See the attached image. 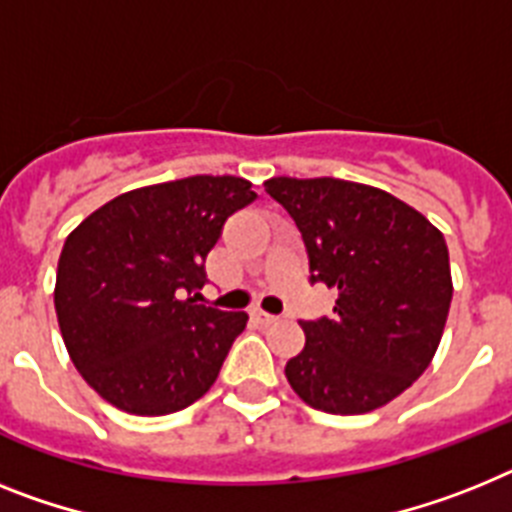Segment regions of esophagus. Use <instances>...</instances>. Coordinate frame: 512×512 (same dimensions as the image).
I'll return each instance as SVG.
<instances>
[{
	"mask_svg": "<svg viewBox=\"0 0 512 512\" xmlns=\"http://www.w3.org/2000/svg\"><path fill=\"white\" fill-rule=\"evenodd\" d=\"M252 320H255L257 325H273L278 317L270 315V312H265V309H252Z\"/></svg>",
	"mask_w": 512,
	"mask_h": 512,
	"instance_id": "1",
	"label": "esophagus"
}]
</instances>
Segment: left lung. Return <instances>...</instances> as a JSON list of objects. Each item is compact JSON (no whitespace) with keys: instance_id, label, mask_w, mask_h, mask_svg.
<instances>
[{"instance_id":"left-lung-1","label":"left lung","mask_w":512,"mask_h":512,"mask_svg":"<svg viewBox=\"0 0 512 512\" xmlns=\"http://www.w3.org/2000/svg\"><path fill=\"white\" fill-rule=\"evenodd\" d=\"M265 192L304 236L312 281L338 291L333 317L302 322L286 377L307 406L367 414L422 377L440 346L453 278L445 236L416 208L369 184L273 176Z\"/></svg>"}]
</instances>
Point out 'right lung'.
I'll return each mask as SVG.
<instances>
[{
  "label": "right lung",
  "mask_w": 512,
  "mask_h": 512,
  "mask_svg": "<svg viewBox=\"0 0 512 512\" xmlns=\"http://www.w3.org/2000/svg\"><path fill=\"white\" fill-rule=\"evenodd\" d=\"M255 197L242 176H187L124 192L70 231L54 307L72 364L103 401L163 416L208 393L249 315L197 304L203 263Z\"/></svg>",
  "instance_id": "1"
}]
</instances>
